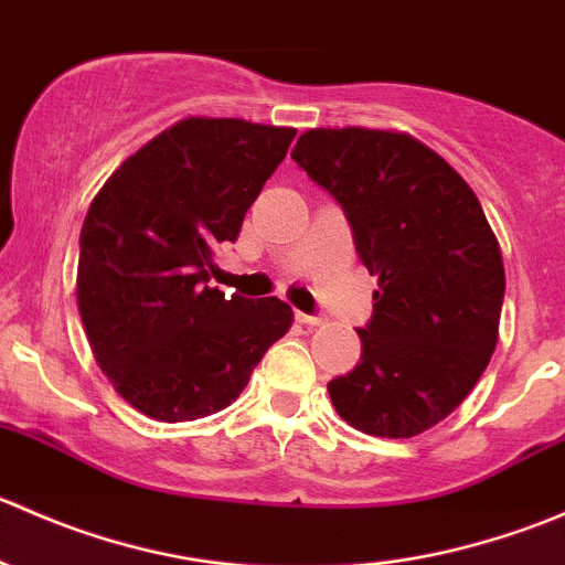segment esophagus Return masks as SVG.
Masks as SVG:
<instances>
[{"mask_svg": "<svg viewBox=\"0 0 565 565\" xmlns=\"http://www.w3.org/2000/svg\"><path fill=\"white\" fill-rule=\"evenodd\" d=\"M295 319L303 324H322L324 322L322 315H306V311H295Z\"/></svg>", "mask_w": 565, "mask_h": 565, "instance_id": "34e87169", "label": "esophagus"}]
</instances>
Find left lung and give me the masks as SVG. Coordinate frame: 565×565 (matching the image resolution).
I'll use <instances>...</instances> for the list:
<instances>
[{
	"label": "left lung",
	"mask_w": 565,
	"mask_h": 565,
	"mask_svg": "<svg viewBox=\"0 0 565 565\" xmlns=\"http://www.w3.org/2000/svg\"><path fill=\"white\" fill-rule=\"evenodd\" d=\"M295 163L339 202L380 289L361 363L328 383L341 418L415 437L465 402L498 344L505 270L481 202L407 134L306 130Z\"/></svg>",
	"instance_id": "left-lung-1"
}]
</instances>
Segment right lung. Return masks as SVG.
I'll list each match as a JSON object with an SVG mask.
<instances>
[{
	"label": "right lung",
	"mask_w": 565,
	"mask_h": 565,
	"mask_svg": "<svg viewBox=\"0 0 565 565\" xmlns=\"http://www.w3.org/2000/svg\"><path fill=\"white\" fill-rule=\"evenodd\" d=\"M295 139L292 128L188 117L100 188L78 237V311L95 361L139 413L167 424L230 407L292 324L278 298L207 287Z\"/></svg>",
	"instance_id": "right-lung-1"
}]
</instances>
